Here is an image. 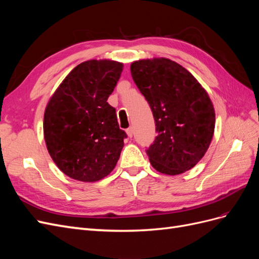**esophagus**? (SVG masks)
<instances>
[{"label":"esophagus","instance_id":"34e87169","mask_svg":"<svg viewBox=\"0 0 259 259\" xmlns=\"http://www.w3.org/2000/svg\"><path fill=\"white\" fill-rule=\"evenodd\" d=\"M126 134L128 137H133V134H134V132H133V127H128L126 130Z\"/></svg>","mask_w":259,"mask_h":259}]
</instances>
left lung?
Wrapping results in <instances>:
<instances>
[{
  "label": "left lung",
  "instance_id": "obj_1",
  "mask_svg": "<svg viewBox=\"0 0 259 259\" xmlns=\"http://www.w3.org/2000/svg\"><path fill=\"white\" fill-rule=\"evenodd\" d=\"M131 73L154 117L158 135L146 150L151 165L167 175L189 170L214 135L215 111L207 93L188 70L166 58L134 61Z\"/></svg>",
  "mask_w": 259,
  "mask_h": 259
}]
</instances>
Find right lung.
<instances>
[{
    "instance_id": "1",
    "label": "right lung",
    "mask_w": 259,
    "mask_h": 259,
    "mask_svg": "<svg viewBox=\"0 0 259 259\" xmlns=\"http://www.w3.org/2000/svg\"><path fill=\"white\" fill-rule=\"evenodd\" d=\"M123 65L89 60L77 65L59 85L44 113L46 147L59 169L80 182L109 175L120 158L126 133L107 103Z\"/></svg>"
}]
</instances>
